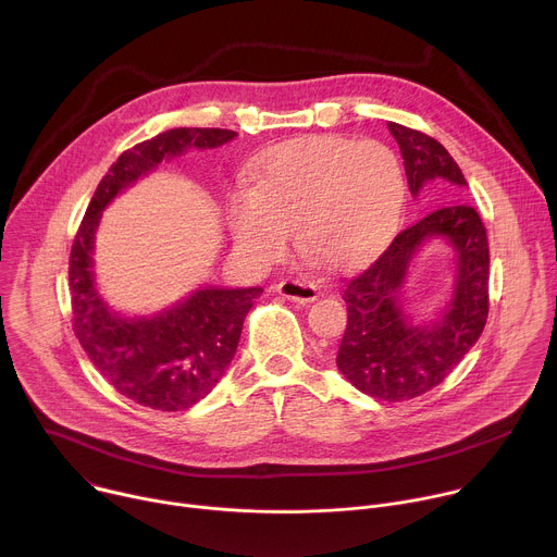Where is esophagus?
I'll return each instance as SVG.
<instances>
[{
  "mask_svg": "<svg viewBox=\"0 0 557 557\" xmlns=\"http://www.w3.org/2000/svg\"><path fill=\"white\" fill-rule=\"evenodd\" d=\"M275 290L282 297H286L290 301H297V304H310V301L317 299V286L308 280H290L288 277V280H282L275 286Z\"/></svg>",
  "mask_w": 557,
  "mask_h": 557,
  "instance_id": "1",
  "label": "esophagus"
}]
</instances>
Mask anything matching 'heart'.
I'll return each instance as SVG.
<instances>
[{"mask_svg": "<svg viewBox=\"0 0 557 557\" xmlns=\"http://www.w3.org/2000/svg\"><path fill=\"white\" fill-rule=\"evenodd\" d=\"M404 194V172L385 145L304 136L267 153L251 191L233 196L228 224L235 245L258 262L284 258L297 226L304 253L352 269L392 240Z\"/></svg>", "mask_w": 557, "mask_h": 557, "instance_id": "b5f03b06", "label": "heart"}]
</instances>
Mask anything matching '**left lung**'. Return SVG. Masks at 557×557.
<instances>
[{"label": "left lung", "mask_w": 557, "mask_h": 557, "mask_svg": "<svg viewBox=\"0 0 557 557\" xmlns=\"http://www.w3.org/2000/svg\"><path fill=\"white\" fill-rule=\"evenodd\" d=\"M387 129L399 143L412 196L425 191L441 207L404 228L346 284L348 324L337 368L363 394L396 404L443 383L479 342L490 312V245L479 211L465 202L467 181L449 151L419 129L392 121ZM428 239L450 243L457 284L438 321L414 325L400 297L409 262Z\"/></svg>", "instance_id": "obj_1"}]
</instances>
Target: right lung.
I'll list each match as a JSON object with an SVG mask.
<instances>
[{
    "mask_svg": "<svg viewBox=\"0 0 557 557\" xmlns=\"http://www.w3.org/2000/svg\"><path fill=\"white\" fill-rule=\"evenodd\" d=\"M235 136L233 129L176 127L123 151L74 235L67 269L74 335L116 392L151 410L178 412L205 399L226 372L262 288H200L151 317H121L95 286L92 251L101 211L165 158L191 147L213 149Z\"/></svg>",
    "mask_w": 557,
    "mask_h": 557,
    "instance_id": "right-lung-1",
    "label": "right lung"
}]
</instances>
